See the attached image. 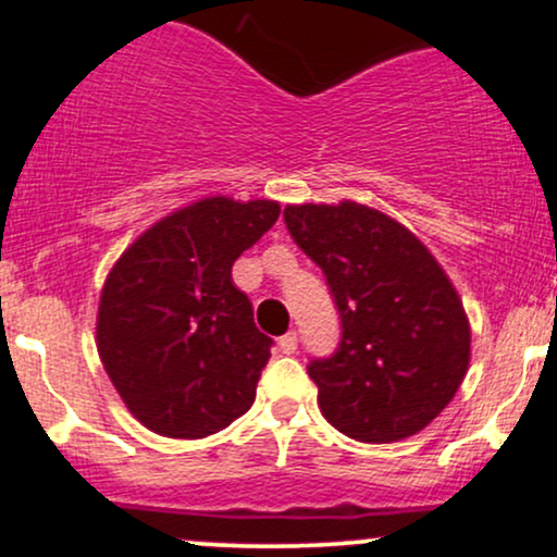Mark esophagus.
I'll return each mask as SVG.
<instances>
[{
	"instance_id": "1",
	"label": "esophagus",
	"mask_w": 557,
	"mask_h": 557,
	"mask_svg": "<svg viewBox=\"0 0 557 557\" xmlns=\"http://www.w3.org/2000/svg\"><path fill=\"white\" fill-rule=\"evenodd\" d=\"M277 345H280V350H283V354H296V350H298V335H296V332H287V335L280 337Z\"/></svg>"
}]
</instances>
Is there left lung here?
I'll list each match as a JSON object with an SVG mask.
<instances>
[{
	"mask_svg": "<svg viewBox=\"0 0 557 557\" xmlns=\"http://www.w3.org/2000/svg\"><path fill=\"white\" fill-rule=\"evenodd\" d=\"M283 216L341 314L335 354L306 367L324 419L359 443L421 432L461 387L471 356L443 267L411 230L361 203H304Z\"/></svg>",
	"mask_w": 557,
	"mask_h": 557,
	"instance_id": "left-lung-1",
	"label": "left lung"
}]
</instances>
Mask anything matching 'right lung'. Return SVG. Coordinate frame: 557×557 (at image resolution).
<instances>
[{
    "label": "right lung",
    "instance_id": "obj_1",
    "mask_svg": "<svg viewBox=\"0 0 557 557\" xmlns=\"http://www.w3.org/2000/svg\"><path fill=\"white\" fill-rule=\"evenodd\" d=\"M277 216V201L203 198L146 230L114 264L96 343L114 389L151 432L198 440L251 408L272 337L253 324L233 264Z\"/></svg>",
    "mask_w": 557,
    "mask_h": 557
}]
</instances>
